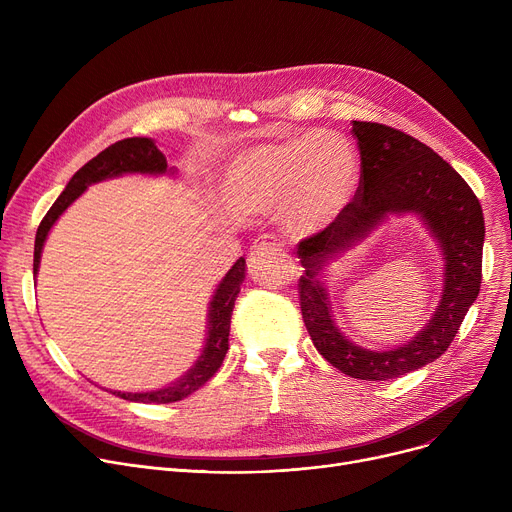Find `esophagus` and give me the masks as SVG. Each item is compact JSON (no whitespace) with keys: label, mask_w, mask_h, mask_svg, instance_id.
Instances as JSON below:
<instances>
[{"label":"esophagus","mask_w":512,"mask_h":512,"mask_svg":"<svg viewBox=\"0 0 512 512\" xmlns=\"http://www.w3.org/2000/svg\"><path fill=\"white\" fill-rule=\"evenodd\" d=\"M276 251H282V245L280 242H276L274 238L270 236H261L253 249H251V255H265V253H276Z\"/></svg>","instance_id":"obj_1"}]
</instances>
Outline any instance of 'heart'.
I'll return each instance as SVG.
<instances>
[{"label": "heart", "instance_id": "1", "mask_svg": "<svg viewBox=\"0 0 512 512\" xmlns=\"http://www.w3.org/2000/svg\"><path fill=\"white\" fill-rule=\"evenodd\" d=\"M361 166L342 134L313 130L251 145L224 166L218 193L234 215H278L292 236L334 226L353 205Z\"/></svg>", "mask_w": 512, "mask_h": 512}]
</instances>
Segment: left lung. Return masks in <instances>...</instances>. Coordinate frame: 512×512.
<instances>
[{"instance_id": "left-lung-1", "label": "left lung", "mask_w": 512, "mask_h": 512, "mask_svg": "<svg viewBox=\"0 0 512 512\" xmlns=\"http://www.w3.org/2000/svg\"><path fill=\"white\" fill-rule=\"evenodd\" d=\"M361 151V182L342 218L299 242L305 267L299 280L307 332L328 363L357 380H394L436 361L459 332L481 286L486 224L477 197L450 164L409 134L378 122H353ZM415 212L439 242L445 261L441 303L426 328L409 343L371 352L348 341L335 326L323 272L388 214Z\"/></svg>"}]
</instances>
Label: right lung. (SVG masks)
Returning <instances> with one entry per match:
<instances>
[{"label": "right lung", "instance_id": "right-lung-1", "mask_svg": "<svg viewBox=\"0 0 512 512\" xmlns=\"http://www.w3.org/2000/svg\"><path fill=\"white\" fill-rule=\"evenodd\" d=\"M122 174H149V176H161V174H176L174 168H168L166 155L157 149V145L151 139L145 137H132L118 141L114 145L101 151L97 157H93L89 164L80 168L66 188L58 201L51 205L45 218L41 220L35 236V259H33V274L37 276L39 272V263H41V253L43 245L47 240L49 230L53 224L58 222L60 215L80 197L87 186L107 180V178H116ZM245 257H240L232 270L224 276V280L215 288L211 303H209V313H207V338L201 357L193 363V367L188 369L184 375L166 388H157L151 392H118L110 390L112 394L132 400V402H157V405H166V402H176L186 398L188 394H193L199 390L207 380L213 378V373L220 369L226 353H228V336H230V317L234 309V301L240 292V284L245 282Z\"/></svg>", "mask_w": 512, "mask_h": 512}]
</instances>
